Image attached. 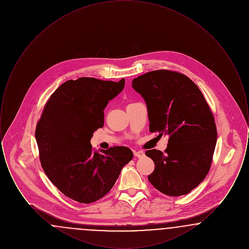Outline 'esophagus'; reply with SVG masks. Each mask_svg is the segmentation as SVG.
Returning <instances> with one entry per match:
<instances>
[{"label":"esophagus","instance_id":"1","mask_svg":"<svg viewBox=\"0 0 249 249\" xmlns=\"http://www.w3.org/2000/svg\"><path fill=\"white\" fill-rule=\"evenodd\" d=\"M133 154H134L135 157H137V158H139V159L144 157V152H143V151H134Z\"/></svg>","mask_w":249,"mask_h":249}]
</instances>
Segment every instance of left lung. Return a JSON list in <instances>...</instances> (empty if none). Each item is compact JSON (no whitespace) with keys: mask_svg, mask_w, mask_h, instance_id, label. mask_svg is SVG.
Segmentation results:
<instances>
[{"mask_svg":"<svg viewBox=\"0 0 249 249\" xmlns=\"http://www.w3.org/2000/svg\"><path fill=\"white\" fill-rule=\"evenodd\" d=\"M147 107L149 130L169 135L163 152L151 149L149 182L169 196L190 193L207 176L216 143L213 113L201 90L185 74L169 70L149 71L132 80Z\"/></svg>","mask_w":249,"mask_h":249,"instance_id":"obj_1","label":"left lung"}]
</instances>
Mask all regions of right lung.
<instances>
[{"instance_id": "add662e5", "label": "right lung", "mask_w": 249, "mask_h": 249, "mask_svg": "<svg viewBox=\"0 0 249 249\" xmlns=\"http://www.w3.org/2000/svg\"><path fill=\"white\" fill-rule=\"evenodd\" d=\"M119 82L80 77L60 85L44 107L36 130L42 167L57 189L81 203L100 200L115 185L133 153L126 146L101 152L90 144L93 132L104 127V110L119 94Z\"/></svg>"}]
</instances>
